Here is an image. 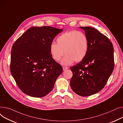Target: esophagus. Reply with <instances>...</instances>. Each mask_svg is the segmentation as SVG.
<instances>
[{
	"instance_id": "esophagus-1",
	"label": "esophagus",
	"mask_w": 123,
	"mask_h": 123,
	"mask_svg": "<svg viewBox=\"0 0 123 123\" xmlns=\"http://www.w3.org/2000/svg\"><path fill=\"white\" fill-rule=\"evenodd\" d=\"M62 68H63V70H66L68 69V67H63Z\"/></svg>"
}]
</instances>
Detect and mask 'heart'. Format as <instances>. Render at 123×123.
I'll return each mask as SVG.
<instances>
[{
    "label": "heart",
    "instance_id": "b5f03b06",
    "mask_svg": "<svg viewBox=\"0 0 123 123\" xmlns=\"http://www.w3.org/2000/svg\"><path fill=\"white\" fill-rule=\"evenodd\" d=\"M57 44L53 43L49 46V52L53 59L59 61L66 54L61 63L66 66L82 61L87 55L89 49V40L86 35L78 31L66 32L56 39Z\"/></svg>",
    "mask_w": 123,
    "mask_h": 123
}]
</instances>
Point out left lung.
<instances>
[{
  "label": "left lung",
  "instance_id": "8db88e82",
  "mask_svg": "<svg viewBox=\"0 0 123 123\" xmlns=\"http://www.w3.org/2000/svg\"><path fill=\"white\" fill-rule=\"evenodd\" d=\"M89 40L85 58L70 70L73 75L70 87L77 94L88 96L100 91L106 85L114 68V48L106 36L91 27H80Z\"/></svg>",
  "mask_w": 123,
  "mask_h": 123
}]
</instances>
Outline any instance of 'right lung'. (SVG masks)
<instances>
[{
  "instance_id": "1",
  "label": "right lung",
  "mask_w": 123,
  "mask_h": 123,
  "mask_svg": "<svg viewBox=\"0 0 123 123\" xmlns=\"http://www.w3.org/2000/svg\"><path fill=\"white\" fill-rule=\"evenodd\" d=\"M62 31L53 27H33L13 44L10 71L19 88L26 94L42 97L53 89L62 68L53 59L49 46Z\"/></svg>"
}]
</instances>
